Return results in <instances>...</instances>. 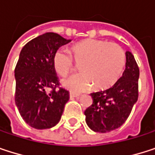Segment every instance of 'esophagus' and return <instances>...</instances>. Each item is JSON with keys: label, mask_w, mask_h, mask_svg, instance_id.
<instances>
[{"label": "esophagus", "mask_w": 155, "mask_h": 155, "mask_svg": "<svg viewBox=\"0 0 155 155\" xmlns=\"http://www.w3.org/2000/svg\"><path fill=\"white\" fill-rule=\"evenodd\" d=\"M80 95L79 94H76V93H73V92H71L70 93V98L71 99H74V98H78Z\"/></svg>", "instance_id": "34e87169"}]
</instances>
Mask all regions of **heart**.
Returning <instances> with one entry per match:
<instances>
[{"mask_svg": "<svg viewBox=\"0 0 155 155\" xmlns=\"http://www.w3.org/2000/svg\"><path fill=\"white\" fill-rule=\"evenodd\" d=\"M71 54L64 49H58L53 56V65L58 74L66 76L74 70V60L81 64V74L62 81V85L74 92L85 91L92 84L97 90L113 86L121 76L126 62L125 53L119 46L93 38L72 46Z\"/></svg>", "mask_w": 155, "mask_h": 155, "instance_id": "b5f03b06", "label": "heart"}]
</instances>
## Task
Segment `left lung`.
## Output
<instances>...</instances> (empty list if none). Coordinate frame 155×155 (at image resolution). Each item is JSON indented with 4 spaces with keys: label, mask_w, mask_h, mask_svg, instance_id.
<instances>
[{
    "label": "left lung",
    "mask_w": 155,
    "mask_h": 155,
    "mask_svg": "<svg viewBox=\"0 0 155 155\" xmlns=\"http://www.w3.org/2000/svg\"><path fill=\"white\" fill-rule=\"evenodd\" d=\"M139 68L131 52H126L122 77L108 90L91 93L92 104L84 111L85 121L94 132L107 133L121 127L138 99Z\"/></svg>",
    "instance_id": "left-lung-1"
}]
</instances>
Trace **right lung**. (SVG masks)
Listing matches in <instances>:
<instances>
[{
  "label": "right lung",
  "instance_id": "1",
  "mask_svg": "<svg viewBox=\"0 0 155 155\" xmlns=\"http://www.w3.org/2000/svg\"><path fill=\"white\" fill-rule=\"evenodd\" d=\"M54 32L28 42L16 65L15 103L24 121L36 129L54 127L61 119L69 92L59 88L53 56L59 47L70 43ZM52 89L51 92L48 90Z\"/></svg>",
  "mask_w": 155,
  "mask_h": 155
}]
</instances>
